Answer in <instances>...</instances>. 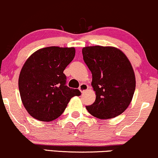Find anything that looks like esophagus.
I'll use <instances>...</instances> for the list:
<instances>
[{
  "instance_id": "1",
  "label": "esophagus",
  "mask_w": 158,
  "mask_h": 158,
  "mask_svg": "<svg viewBox=\"0 0 158 158\" xmlns=\"http://www.w3.org/2000/svg\"><path fill=\"white\" fill-rule=\"evenodd\" d=\"M89 86L87 84H81L79 86V90L81 92V93H84V92L86 91L88 89Z\"/></svg>"
}]
</instances>
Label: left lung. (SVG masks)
<instances>
[{"label":"left lung","mask_w":158,"mask_h":158,"mask_svg":"<svg viewBox=\"0 0 158 158\" xmlns=\"http://www.w3.org/2000/svg\"><path fill=\"white\" fill-rule=\"evenodd\" d=\"M84 60L93 75L95 102L86 108L101 119L122 114L131 102L136 79L130 61L119 49L111 46H87L82 49Z\"/></svg>","instance_id":"8db88e82"}]
</instances>
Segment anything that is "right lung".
<instances>
[{"label": "right lung", "mask_w": 158, "mask_h": 158, "mask_svg": "<svg viewBox=\"0 0 158 158\" xmlns=\"http://www.w3.org/2000/svg\"><path fill=\"white\" fill-rule=\"evenodd\" d=\"M75 55V48L56 46L35 51L23 65L19 88L23 105L36 119L51 122L64 112L74 96L81 95L77 89L65 85L63 73Z\"/></svg>", "instance_id": "obj_1"}]
</instances>
